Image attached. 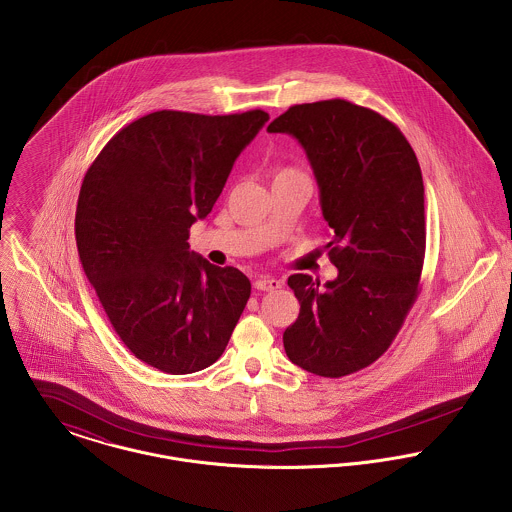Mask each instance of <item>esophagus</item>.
Wrapping results in <instances>:
<instances>
[{
	"instance_id": "esophagus-1",
	"label": "esophagus",
	"mask_w": 512,
	"mask_h": 512,
	"mask_svg": "<svg viewBox=\"0 0 512 512\" xmlns=\"http://www.w3.org/2000/svg\"><path fill=\"white\" fill-rule=\"evenodd\" d=\"M254 288L260 290V292H274L278 288H282V282L276 280V278H270V276H264V278H258L254 282Z\"/></svg>"
}]
</instances>
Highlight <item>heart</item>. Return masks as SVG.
<instances>
[{
  "instance_id": "heart-1",
  "label": "heart",
  "mask_w": 512,
  "mask_h": 512,
  "mask_svg": "<svg viewBox=\"0 0 512 512\" xmlns=\"http://www.w3.org/2000/svg\"><path fill=\"white\" fill-rule=\"evenodd\" d=\"M282 175H303V173L299 169H295V167H280L276 171V177H282Z\"/></svg>"
}]
</instances>
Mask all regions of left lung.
<instances>
[{"mask_svg":"<svg viewBox=\"0 0 512 512\" xmlns=\"http://www.w3.org/2000/svg\"><path fill=\"white\" fill-rule=\"evenodd\" d=\"M309 157L339 270L325 286L288 278L299 315L284 333L293 365L339 378L380 359L418 292L426 254L424 181L418 157L396 124L341 100L295 104L270 126Z\"/></svg>","mask_w":512,"mask_h":512,"instance_id":"8db88e82","label":"left lung"}]
</instances>
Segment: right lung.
<instances>
[{"instance_id": "add662e5", "label": "right lung", "mask_w": 512, "mask_h": 512, "mask_svg": "<svg viewBox=\"0 0 512 512\" xmlns=\"http://www.w3.org/2000/svg\"><path fill=\"white\" fill-rule=\"evenodd\" d=\"M264 110L228 116L159 110L122 128L88 167L74 234L88 282L122 343L167 374L213 365L250 280L189 250Z\"/></svg>"}]
</instances>
